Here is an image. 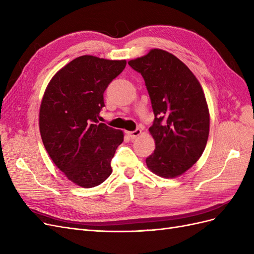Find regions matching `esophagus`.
Returning a JSON list of instances; mask_svg holds the SVG:
<instances>
[{
    "label": "esophagus",
    "instance_id": "34e87169",
    "mask_svg": "<svg viewBox=\"0 0 254 254\" xmlns=\"http://www.w3.org/2000/svg\"><path fill=\"white\" fill-rule=\"evenodd\" d=\"M141 133H142V131H141V129H139V128L133 130V131H129L128 132L129 136L132 137V139H134V137H136V136H139Z\"/></svg>",
    "mask_w": 254,
    "mask_h": 254
}]
</instances>
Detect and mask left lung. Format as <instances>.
<instances>
[{
    "instance_id": "left-lung-1",
    "label": "left lung",
    "mask_w": 254,
    "mask_h": 254,
    "mask_svg": "<svg viewBox=\"0 0 254 254\" xmlns=\"http://www.w3.org/2000/svg\"><path fill=\"white\" fill-rule=\"evenodd\" d=\"M128 64L144 78L155 114L149 132L156 149L146 164L158 176H180L201 157L209 136L210 114L200 83L163 50H151Z\"/></svg>"
}]
</instances>
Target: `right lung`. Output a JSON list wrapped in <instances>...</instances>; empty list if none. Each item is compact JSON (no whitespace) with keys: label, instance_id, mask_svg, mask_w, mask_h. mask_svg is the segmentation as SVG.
Segmentation results:
<instances>
[{"label":"right lung","instance_id":"right-lung-1","mask_svg":"<svg viewBox=\"0 0 254 254\" xmlns=\"http://www.w3.org/2000/svg\"><path fill=\"white\" fill-rule=\"evenodd\" d=\"M126 66V60L80 56L56 73L40 106L42 142L53 162L81 188L103 183L124 141L121 130L99 123L104 92Z\"/></svg>","mask_w":254,"mask_h":254}]
</instances>
